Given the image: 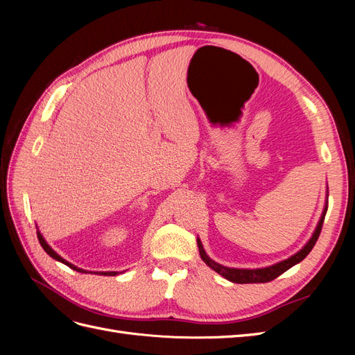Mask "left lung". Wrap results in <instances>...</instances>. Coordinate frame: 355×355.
Returning <instances> with one entry per match:
<instances>
[{
    "label": "left lung",
    "instance_id": "1",
    "mask_svg": "<svg viewBox=\"0 0 355 355\" xmlns=\"http://www.w3.org/2000/svg\"><path fill=\"white\" fill-rule=\"evenodd\" d=\"M326 211L327 207L323 211V216H321L320 222H318V227L313 235V239H311L306 245L304 247L302 250L297 252L296 254H293L292 257H288V259L283 261V262H278L272 266H268V268H261V270H235V268H227L223 265H219L214 261H211L210 257L206 254L202 249V244L200 240H197L198 244V250H200V256L201 259L206 262L211 270L216 271L218 274H220L222 277L227 278V280L232 282V283H239V284H249V283H268V282H272L275 280L277 277H280L283 272H286L287 270H290L293 265L299 263L300 261H304L305 257L309 254V252L313 250V247L315 245L318 237H320V232L321 228H323V222H324V216H326Z\"/></svg>",
    "mask_w": 355,
    "mask_h": 355
}]
</instances>
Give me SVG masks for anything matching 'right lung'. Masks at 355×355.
Segmentation results:
<instances>
[{"label": "right lung", "mask_w": 355, "mask_h": 355, "mask_svg": "<svg viewBox=\"0 0 355 355\" xmlns=\"http://www.w3.org/2000/svg\"><path fill=\"white\" fill-rule=\"evenodd\" d=\"M37 235H38V241H40L41 247H42V249L46 250V253H47V254H50V256L53 257V259H56V261H59V262H62V263H65L67 266H69L71 270H73V271H78V272H85L84 270H80V268H77V266H75V265H72V263L67 262L65 259H63V257H60V256H59V254H58L55 250H53L51 247H50V245L46 243V240L42 239V235H41L40 232H37ZM99 274H103V275H116V272H99Z\"/></svg>", "instance_id": "obj_1"}]
</instances>
